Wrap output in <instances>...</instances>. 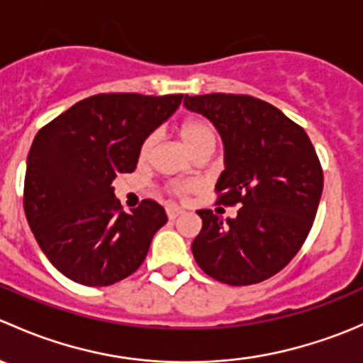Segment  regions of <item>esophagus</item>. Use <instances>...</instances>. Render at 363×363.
Masks as SVG:
<instances>
[{
    "mask_svg": "<svg viewBox=\"0 0 363 363\" xmlns=\"http://www.w3.org/2000/svg\"><path fill=\"white\" fill-rule=\"evenodd\" d=\"M182 208H179V207H175V205H168L167 207V216H168V219H175V218H179V216L182 214Z\"/></svg>",
    "mask_w": 363,
    "mask_h": 363,
    "instance_id": "34e87169",
    "label": "esophagus"
}]
</instances>
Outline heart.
<instances>
[{
	"label": "heart",
	"mask_w": 363,
	"mask_h": 363,
	"mask_svg": "<svg viewBox=\"0 0 363 363\" xmlns=\"http://www.w3.org/2000/svg\"><path fill=\"white\" fill-rule=\"evenodd\" d=\"M179 137L184 142L186 147L189 149V152L195 147H199L203 142H216V133L214 128L207 123L205 119L200 117H188L186 121H182L181 126H179ZM155 135H149L140 145V160H147L151 156L152 147H155ZM174 191L177 195H184L186 191H189L188 186H175Z\"/></svg>",
	"instance_id": "b5f03b06"
}]
</instances>
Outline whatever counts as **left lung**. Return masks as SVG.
Returning <instances> with one entry per match:
<instances>
[{
  "label": "left lung",
  "instance_id": "obj_1",
  "mask_svg": "<svg viewBox=\"0 0 363 363\" xmlns=\"http://www.w3.org/2000/svg\"><path fill=\"white\" fill-rule=\"evenodd\" d=\"M225 147L218 203L240 205L223 219L202 208L196 263L216 281L246 286L283 270L307 239L323 191L320 160L306 131L279 108L247 94L184 96Z\"/></svg>",
  "mask_w": 363,
  "mask_h": 363
}]
</instances>
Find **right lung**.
<instances>
[{
  "label": "right lung",
  "mask_w": 363,
  "mask_h": 363,
  "mask_svg": "<svg viewBox=\"0 0 363 363\" xmlns=\"http://www.w3.org/2000/svg\"><path fill=\"white\" fill-rule=\"evenodd\" d=\"M182 98L96 94L36 133L26 163L24 212L40 250L68 279L108 286L142 265L167 214L152 200L123 212L112 182L137 168L142 142Z\"/></svg>",
  "instance_id": "add662e5"
}]
</instances>
